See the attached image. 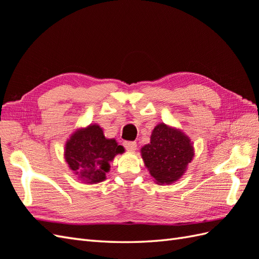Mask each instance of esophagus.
<instances>
[{"mask_svg":"<svg viewBox=\"0 0 259 259\" xmlns=\"http://www.w3.org/2000/svg\"><path fill=\"white\" fill-rule=\"evenodd\" d=\"M123 146L128 150V151H135L137 149V143L135 141H124Z\"/></svg>","mask_w":259,"mask_h":259,"instance_id":"1","label":"esophagus"}]
</instances>
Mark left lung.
<instances>
[{
    "instance_id": "left-lung-1",
    "label": "left lung",
    "mask_w": 259,
    "mask_h": 259,
    "mask_svg": "<svg viewBox=\"0 0 259 259\" xmlns=\"http://www.w3.org/2000/svg\"><path fill=\"white\" fill-rule=\"evenodd\" d=\"M144 164L158 183L170 184L183 176L194 155L193 147L181 131L160 123L151 141L141 149Z\"/></svg>"
}]
</instances>
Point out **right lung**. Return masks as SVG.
Wrapping results in <instances>:
<instances>
[{"label": "right lung", "mask_w": 259, "mask_h": 259, "mask_svg": "<svg viewBox=\"0 0 259 259\" xmlns=\"http://www.w3.org/2000/svg\"><path fill=\"white\" fill-rule=\"evenodd\" d=\"M124 149L116 140L106 139L98 124L77 130L66 143L65 159L70 170L83 183H98L106 179L110 161Z\"/></svg>", "instance_id": "add662e5"}]
</instances>
